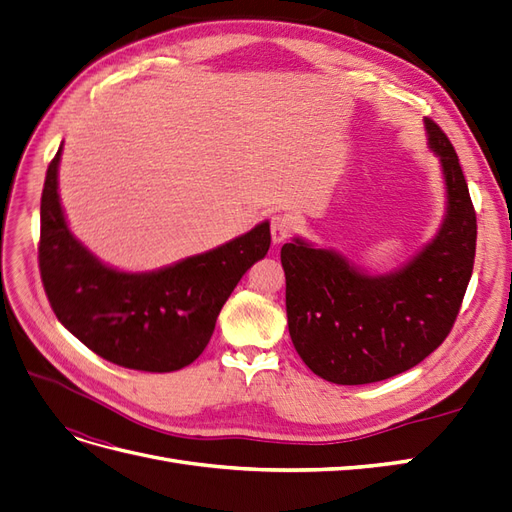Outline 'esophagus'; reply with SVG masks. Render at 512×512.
Masks as SVG:
<instances>
[{
  "mask_svg": "<svg viewBox=\"0 0 512 512\" xmlns=\"http://www.w3.org/2000/svg\"><path fill=\"white\" fill-rule=\"evenodd\" d=\"M292 232V220L288 218V215H273L271 220V239L273 243H282L290 237Z\"/></svg>",
  "mask_w": 512,
  "mask_h": 512,
  "instance_id": "1",
  "label": "esophagus"
}]
</instances>
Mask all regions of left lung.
<instances>
[{
	"instance_id": "8db88e82",
	"label": "left lung",
	"mask_w": 512,
	"mask_h": 512,
	"mask_svg": "<svg viewBox=\"0 0 512 512\" xmlns=\"http://www.w3.org/2000/svg\"><path fill=\"white\" fill-rule=\"evenodd\" d=\"M446 181V218L425 250L389 275H367L301 239L284 243L292 344L316 376L369 384L421 363L451 333L472 277L476 211L455 147L425 119Z\"/></svg>"
}]
</instances>
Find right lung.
I'll list each match as a JSON object with an SVG mask.
<instances>
[{
	"label": "right lung",
	"instance_id": "add662e5",
	"mask_svg": "<svg viewBox=\"0 0 512 512\" xmlns=\"http://www.w3.org/2000/svg\"><path fill=\"white\" fill-rule=\"evenodd\" d=\"M61 147L40 200L38 265L57 320L102 359L164 374L194 363L243 273L265 258L269 222L211 252L151 273L102 265L70 232L57 194Z\"/></svg>",
	"mask_w": 512,
	"mask_h": 512
}]
</instances>
